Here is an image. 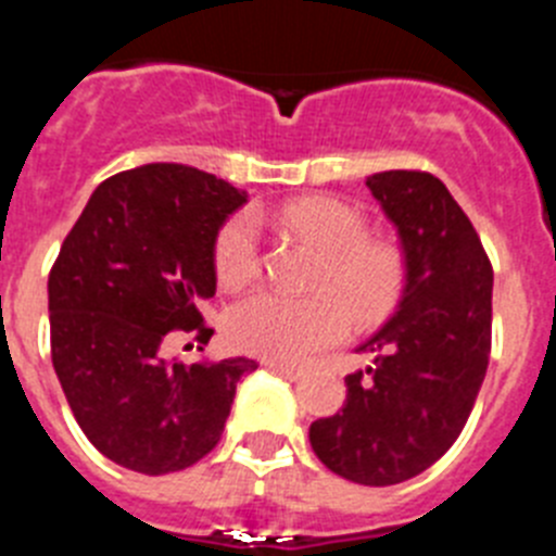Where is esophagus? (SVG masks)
Segmentation results:
<instances>
[{
	"mask_svg": "<svg viewBox=\"0 0 556 556\" xmlns=\"http://www.w3.org/2000/svg\"><path fill=\"white\" fill-rule=\"evenodd\" d=\"M264 367H269V370L273 372H281L283 378H303L306 376V370H303V367H294V365H287V362H273V358H267V362H264Z\"/></svg>",
	"mask_w": 556,
	"mask_h": 556,
	"instance_id": "1",
	"label": "esophagus"
}]
</instances>
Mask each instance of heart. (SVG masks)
I'll use <instances>...</instances> for the list:
<instances>
[{"label":"heart","mask_w":556,"mask_h":556,"mask_svg":"<svg viewBox=\"0 0 556 556\" xmlns=\"http://www.w3.org/2000/svg\"><path fill=\"white\" fill-rule=\"evenodd\" d=\"M281 225L323 253L308 298L258 289L225 317L230 345L264 358L301 362L351 333L358 323L384 320L406 283V255L395 239L367 233V219L337 198H298L281 208ZM214 273L225 289H242L262 273V236L242 211L214 239Z\"/></svg>","instance_id":"b5f03b06"}]
</instances>
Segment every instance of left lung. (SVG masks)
Instances as JSON below:
<instances>
[{
  "instance_id": "8db88e82",
  "label": "left lung",
  "mask_w": 556,
  "mask_h": 556,
  "mask_svg": "<svg viewBox=\"0 0 556 556\" xmlns=\"http://www.w3.org/2000/svg\"><path fill=\"white\" fill-rule=\"evenodd\" d=\"M367 186L401 233L406 289L358 348L372 365L345 376V404L308 440L331 473L387 488L431 468L468 424L493 345V264L431 172H378Z\"/></svg>"
}]
</instances>
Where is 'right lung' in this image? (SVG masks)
<instances>
[{
    "label": "right lung",
    "mask_w": 556,
    "mask_h": 556,
    "mask_svg": "<svg viewBox=\"0 0 556 556\" xmlns=\"http://www.w3.org/2000/svg\"><path fill=\"white\" fill-rule=\"evenodd\" d=\"M244 191L184 164L102 180L49 269L52 365L72 415L127 470L191 468L223 437L253 358L184 365L175 339L208 345L200 301L217 292L214 239ZM203 351V348H200Z\"/></svg>",
    "instance_id": "obj_1"
}]
</instances>
